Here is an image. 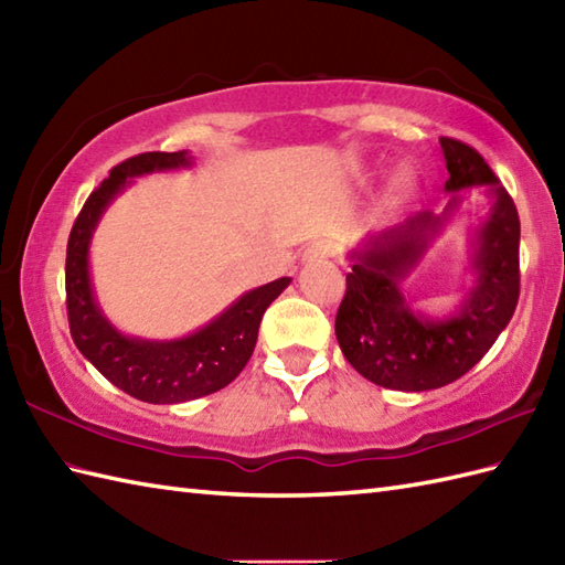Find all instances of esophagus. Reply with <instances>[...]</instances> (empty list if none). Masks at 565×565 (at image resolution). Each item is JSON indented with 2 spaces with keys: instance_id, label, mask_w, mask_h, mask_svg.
<instances>
[{
  "instance_id": "obj_1",
  "label": "esophagus",
  "mask_w": 565,
  "mask_h": 565,
  "mask_svg": "<svg viewBox=\"0 0 565 565\" xmlns=\"http://www.w3.org/2000/svg\"><path fill=\"white\" fill-rule=\"evenodd\" d=\"M334 255V245L330 243V239H318V243L310 245L306 249V262H320V259H328Z\"/></svg>"
}]
</instances>
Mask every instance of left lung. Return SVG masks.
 I'll list each match as a JSON object with an SVG mask.
<instances>
[{
	"label": "left lung",
	"mask_w": 565,
	"mask_h": 565,
	"mask_svg": "<svg viewBox=\"0 0 565 565\" xmlns=\"http://www.w3.org/2000/svg\"><path fill=\"white\" fill-rule=\"evenodd\" d=\"M447 162V206L423 211L386 231L366 235L350 249L352 271L334 318L340 350L359 374L383 388L419 393L441 388L473 369L518 308L520 215L486 160L466 142L439 138ZM481 185L489 211L469 228V270L475 286L447 317L415 311L399 284Z\"/></svg>",
	"instance_id": "1"
}]
</instances>
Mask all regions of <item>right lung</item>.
I'll list each match as a JSON object with an SVG mask.
<instances>
[{"instance_id": "right-lung-1", "label": "right lung", "mask_w": 565, "mask_h": 565, "mask_svg": "<svg viewBox=\"0 0 565 565\" xmlns=\"http://www.w3.org/2000/svg\"><path fill=\"white\" fill-rule=\"evenodd\" d=\"M191 164L194 158L189 150L142 152L116 164L109 179L92 191L67 239L65 291L72 340L84 359L116 388L154 405L186 403L225 388L255 352L264 310L291 284L289 276H281L252 289L235 298L206 326L177 340L136 338L106 318L89 271V247L102 215L118 194L134 184V179L184 170Z\"/></svg>"}]
</instances>
